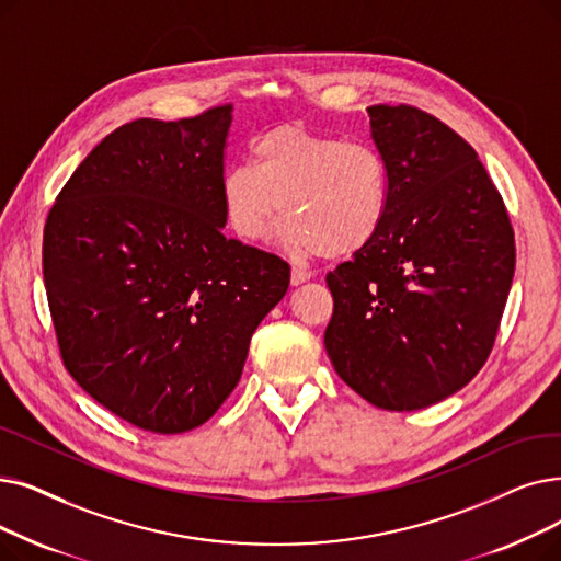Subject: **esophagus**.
<instances>
[{
    "label": "esophagus",
    "instance_id": "34e87169",
    "mask_svg": "<svg viewBox=\"0 0 561 561\" xmlns=\"http://www.w3.org/2000/svg\"><path fill=\"white\" fill-rule=\"evenodd\" d=\"M309 279H311V273L302 271V267H294V271H290V284H294V286H300Z\"/></svg>",
    "mask_w": 561,
    "mask_h": 561
}]
</instances>
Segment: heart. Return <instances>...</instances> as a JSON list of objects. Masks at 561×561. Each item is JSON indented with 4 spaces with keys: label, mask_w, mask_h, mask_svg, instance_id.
<instances>
[{
    "label": "heart",
    "mask_w": 561,
    "mask_h": 561,
    "mask_svg": "<svg viewBox=\"0 0 561 561\" xmlns=\"http://www.w3.org/2000/svg\"><path fill=\"white\" fill-rule=\"evenodd\" d=\"M252 169L231 167L220 199L231 231L263 242L282 213L296 254L344 259L369 248L387 222L392 179L376 146L284 124L250 146Z\"/></svg>",
    "instance_id": "obj_1"
}]
</instances>
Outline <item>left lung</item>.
Segmentation results:
<instances>
[{"instance_id":"left-lung-1","label":"left lung","mask_w":561,"mask_h":561,"mask_svg":"<svg viewBox=\"0 0 561 561\" xmlns=\"http://www.w3.org/2000/svg\"><path fill=\"white\" fill-rule=\"evenodd\" d=\"M389 167L387 222L325 277L332 367L382 410H420L466 387L489 357L516 267L514 229L472 146L410 105H374Z\"/></svg>"}]
</instances>
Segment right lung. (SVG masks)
Segmentation results:
<instances>
[{
	"label": "right lung",
	"mask_w": 561,
	"mask_h": 561,
	"mask_svg": "<svg viewBox=\"0 0 561 561\" xmlns=\"http://www.w3.org/2000/svg\"><path fill=\"white\" fill-rule=\"evenodd\" d=\"M231 105L137 118L72 172L47 215L43 279L68 374L162 435L210 420L290 267L225 236Z\"/></svg>",
	"instance_id": "1"
}]
</instances>
